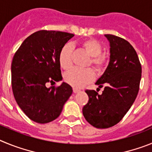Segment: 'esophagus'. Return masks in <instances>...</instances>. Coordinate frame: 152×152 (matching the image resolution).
<instances>
[{"label":"esophagus","mask_w":152,"mask_h":152,"mask_svg":"<svg viewBox=\"0 0 152 152\" xmlns=\"http://www.w3.org/2000/svg\"><path fill=\"white\" fill-rule=\"evenodd\" d=\"M80 91V90L79 89H77V88H73V92L74 93H77Z\"/></svg>","instance_id":"obj_1"}]
</instances>
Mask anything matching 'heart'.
Wrapping results in <instances>:
<instances>
[{"mask_svg": "<svg viewBox=\"0 0 152 152\" xmlns=\"http://www.w3.org/2000/svg\"><path fill=\"white\" fill-rule=\"evenodd\" d=\"M81 46L86 52L91 56L88 66H91L97 72H103L109 61L106 53L101 52V44L94 39H88L81 42ZM73 48L71 44H65L60 51L58 60L61 68L64 70L69 69L72 65ZM64 80L74 88H80L89 84L94 79V73L91 68L79 69L72 68L64 75Z\"/></svg>", "mask_w": 152, "mask_h": 152, "instance_id": "1", "label": "heart"}]
</instances>
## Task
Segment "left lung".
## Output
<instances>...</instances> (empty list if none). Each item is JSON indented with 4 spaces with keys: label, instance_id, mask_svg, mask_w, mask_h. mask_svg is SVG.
Instances as JSON below:
<instances>
[{
    "label": "left lung",
    "instance_id": "left-lung-1",
    "mask_svg": "<svg viewBox=\"0 0 152 152\" xmlns=\"http://www.w3.org/2000/svg\"><path fill=\"white\" fill-rule=\"evenodd\" d=\"M105 36L110 45V62L96 82L104 90L102 94L86 90L89 100L82 110L86 120L98 129L112 127L124 117L138 95L142 77L141 63L132 45L119 36Z\"/></svg>",
    "mask_w": 152,
    "mask_h": 152
}]
</instances>
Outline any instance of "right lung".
Wrapping results in <instances>:
<instances>
[{"label": "right lung", "mask_w": 152, "mask_h": 152, "mask_svg": "<svg viewBox=\"0 0 152 152\" xmlns=\"http://www.w3.org/2000/svg\"><path fill=\"white\" fill-rule=\"evenodd\" d=\"M74 36L60 31H37L23 42L13 56V96L24 113L36 123H47L57 119L72 95V88L66 83L50 88L46 84L62 79L58 56Z\"/></svg>", "instance_id": "add662e5"}]
</instances>
